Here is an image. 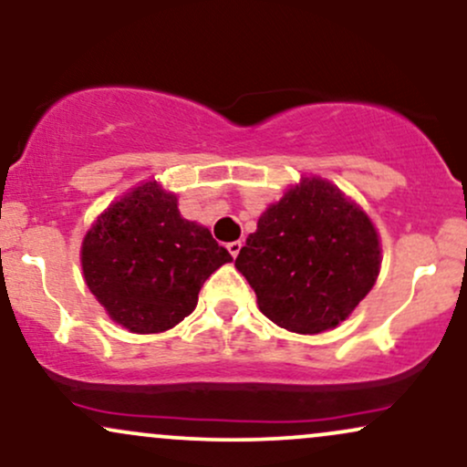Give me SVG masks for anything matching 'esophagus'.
I'll return each instance as SVG.
<instances>
[{
  "mask_svg": "<svg viewBox=\"0 0 467 467\" xmlns=\"http://www.w3.org/2000/svg\"><path fill=\"white\" fill-rule=\"evenodd\" d=\"M241 245H244V244H241V241H230V244H228V252H230V254H233V256H237L239 252H241Z\"/></svg>",
  "mask_w": 467,
  "mask_h": 467,
  "instance_id": "obj_1",
  "label": "esophagus"
}]
</instances>
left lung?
Masks as SVG:
<instances>
[{"mask_svg": "<svg viewBox=\"0 0 467 467\" xmlns=\"http://www.w3.org/2000/svg\"><path fill=\"white\" fill-rule=\"evenodd\" d=\"M379 264L371 219L318 178L267 208L234 259L261 312L296 334L340 325L371 292Z\"/></svg>", "mask_w": 467, "mask_h": 467, "instance_id": "obj_1", "label": "left lung"}]
</instances>
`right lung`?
<instances>
[{"label":"right lung","mask_w":467,"mask_h":467,"mask_svg":"<svg viewBox=\"0 0 467 467\" xmlns=\"http://www.w3.org/2000/svg\"><path fill=\"white\" fill-rule=\"evenodd\" d=\"M233 261L211 230L180 215L158 182L138 186L96 219L80 264L89 292L118 325L158 334L184 320L208 276Z\"/></svg>","instance_id":"right-lung-1"}]
</instances>
